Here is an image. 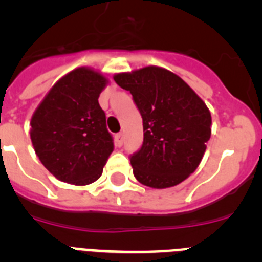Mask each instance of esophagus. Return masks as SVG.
Returning <instances> with one entry per match:
<instances>
[{"mask_svg":"<svg viewBox=\"0 0 262 262\" xmlns=\"http://www.w3.org/2000/svg\"><path fill=\"white\" fill-rule=\"evenodd\" d=\"M115 144H117L118 147H120V145L123 144V134H117V135H115Z\"/></svg>","mask_w":262,"mask_h":262,"instance_id":"esophagus-1","label":"esophagus"}]
</instances>
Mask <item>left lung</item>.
Listing matches in <instances>:
<instances>
[{
  "label": "left lung",
  "instance_id": "1",
  "mask_svg": "<svg viewBox=\"0 0 262 262\" xmlns=\"http://www.w3.org/2000/svg\"><path fill=\"white\" fill-rule=\"evenodd\" d=\"M143 118L144 140L131 156L135 178L154 189L185 181L198 168L211 136V114L201 97L173 72L156 66L117 73Z\"/></svg>",
  "mask_w": 262,
  "mask_h": 262
}]
</instances>
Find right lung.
Instances as JSON below:
<instances>
[{
	"mask_svg": "<svg viewBox=\"0 0 262 262\" xmlns=\"http://www.w3.org/2000/svg\"><path fill=\"white\" fill-rule=\"evenodd\" d=\"M108 80L80 67L50 89L31 118L32 147L51 174L84 186L97 181L114 151L98 97Z\"/></svg>",
	"mask_w": 262,
	"mask_h": 262,
	"instance_id": "right-lung-1",
	"label": "right lung"
}]
</instances>
